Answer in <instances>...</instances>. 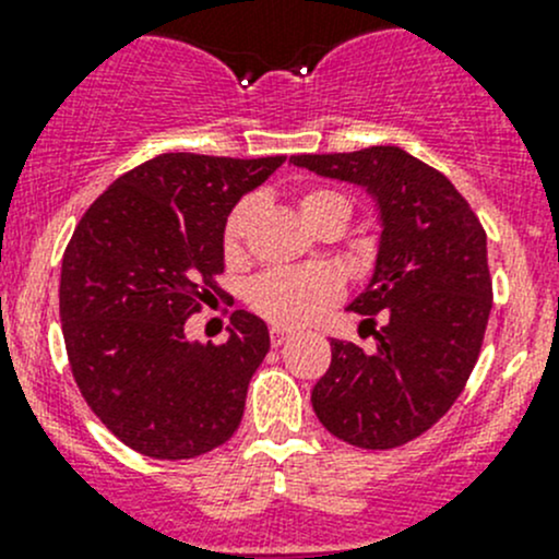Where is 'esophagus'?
I'll return each instance as SVG.
<instances>
[{
  "label": "esophagus",
  "instance_id": "34e87169",
  "mask_svg": "<svg viewBox=\"0 0 559 559\" xmlns=\"http://www.w3.org/2000/svg\"><path fill=\"white\" fill-rule=\"evenodd\" d=\"M289 337H292V332L284 330V326H273V330H270V343H273L275 348L284 346V343L289 341Z\"/></svg>",
  "mask_w": 559,
  "mask_h": 559
}]
</instances>
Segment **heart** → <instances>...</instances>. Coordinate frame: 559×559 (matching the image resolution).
Segmentation results:
<instances>
[{
	"instance_id": "obj_1",
	"label": "heart",
	"mask_w": 559,
	"mask_h": 559,
	"mask_svg": "<svg viewBox=\"0 0 559 559\" xmlns=\"http://www.w3.org/2000/svg\"><path fill=\"white\" fill-rule=\"evenodd\" d=\"M300 213L308 224L324 213H341L348 222L352 200L335 189H308L300 197ZM253 218V200H240L224 218L222 248L227 259L243 253L248 227ZM341 278L324 267H275L253 278L248 302L262 319L281 326H302L319 319L326 308L341 300Z\"/></svg>"
}]
</instances>
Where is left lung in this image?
<instances>
[{
    "label": "left lung",
    "instance_id": "obj_1",
    "mask_svg": "<svg viewBox=\"0 0 559 559\" xmlns=\"http://www.w3.org/2000/svg\"><path fill=\"white\" fill-rule=\"evenodd\" d=\"M379 200L376 273L348 311L376 348L332 337L330 370L311 403L321 425L357 449H397L430 430L465 389L492 311L487 233L436 167L397 145L292 156Z\"/></svg>",
    "mask_w": 559,
    "mask_h": 559
}]
</instances>
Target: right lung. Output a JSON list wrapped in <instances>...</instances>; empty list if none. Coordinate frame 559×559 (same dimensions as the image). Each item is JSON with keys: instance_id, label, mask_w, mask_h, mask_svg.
<instances>
[{"instance_id": "add662e5", "label": "right lung", "mask_w": 559, "mask_h": 559, "mask_svg": "<svg viewBox=\"0 0 559 559\" xmlns=\"http://www.w3.org/2000/svg\"><path fill=\"white\" fill-rule=\"evenodd\" d=\"M284 162L162 154L112 180L78 222L59 284L67 359L88 408L134 452L191 460L238 430L267 324L235 311L218 346L183 330L224 295V218Z\"/></svg>"}]
</instances>
